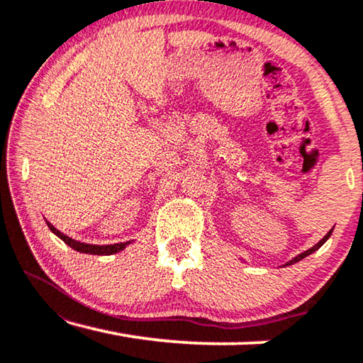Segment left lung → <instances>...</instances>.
I'll return each instance as SVG.
<instances>
[{"mask_svg":"<svg viewBox=\"0 0 363 363\" xmlns=\"http://www.w3.org/2000/svg\"><path fill=\"white\" fill-rule=\"evenodd\" d=\"M330 235H332V230H330L329 233H327V235L324 236V240H320L319 242H317V245H315V246H312V247H311V250H307L306 252H302V255H299V256H296V257H294V259H292V261H289V262H287V264H286V266H289V264H294V262H297V261H301V259H302V257L309 256V255H311V252H314V251H317V250H319V247H320L322 245H324V242H325L327 240H329V238H330Z\"/></svg>","mask_w":363,"mask_h":363,"instance_id":"8db88e82","label":"left lung"}]
</instances>
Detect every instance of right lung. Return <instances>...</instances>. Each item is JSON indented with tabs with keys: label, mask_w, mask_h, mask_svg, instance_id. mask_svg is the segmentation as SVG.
I'll list each match as a JSON object with an SVG mask.
<instances>
[{
	"label": "right lung",
	"mask_w": 363,
	"mask_h": 363,
	"mask_svg": "<svg viewBox=\"0 0 363 363\" xmlns=\"http://www.w3.org/2000/svg\"><path fill=\"white\" fill-rule=\"evenodd\" d=\"M48 226H49V230H51L54 235L56 236H59L61 238V240L66 242L67 246H71L72 250H76V251H79V252H86V255H113V252H118V251H122L123 247H125L127 245H128V241L127 242H117V245H107V246H96V245H86V242H79V241H74L72 238H69V236H66V235H62L61 231H57L56 228H54L51 223H48Z\"/></svg>",
	"instance_id": "right-lung-1"
}]
</instances>
